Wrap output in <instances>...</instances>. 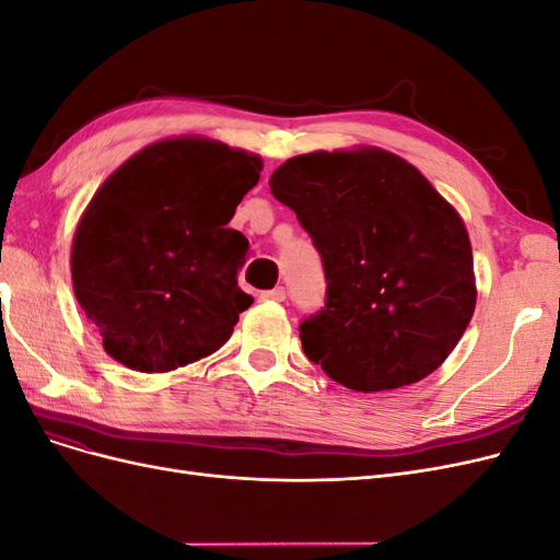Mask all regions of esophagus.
Returning <instances> with one entry per match:
<instances>
[{"label": "esophagus", "mask_w": 560, "mask_h": 560, "mask_svg": "<svg viewBox=\"0 0 560 560\" xmlns=\"http://www.w3.org/2000/svg\"><path fill=\"white\" fill-rule=\"evenodd\" d=\"M284 296H287L284 287H276V290L261 292V299H264V301H270V303H280V301H284Z\"/></svg>", "instance_id": "obj_1"}]
</instances>
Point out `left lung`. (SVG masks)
Wrapping results in <instances>:
<instances>
[{"mask_svg":"<svg viewBox=\"0 0 560 560\" xmlns=\"http://www.w3.org/2000/svg\"><path fill=\"white\" fill-rule=\"evenodd\" d=\"M322 257L327 301L301 322L306 358L354 393L430 376L477 306L460 214L416 165L378 147L313 151L270 175Z\"/></svg>","mask_w":560,"mask_h":560,"instance_id":"1","label":"left lung"}]
</instances>
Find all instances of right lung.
<instances>
[{"label":"right lung","instance_id":"right-lung-1","mask_svg":"<svg viewBox=\"0 0 560 560\" xmlns=\"http://www.w3.org/2000/svg\"><path fill=\"white\" fill-rule=\"evenodd\" d=\"M261 159L224 142L165 138L103 182L72 243V284L103 348L165 374L222 348L252 306L238 287L247 238L229 229Z\"/></svg>","mask_w":560,"mask_h":560}]
</instances>
